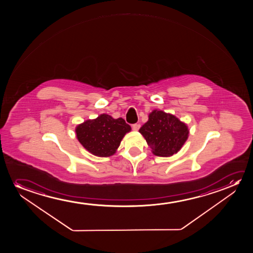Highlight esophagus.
Instances as JSON below:
<instances>
[{
	"mask_svg": "<svg viewBox=\"0 0 253 253\" xmlns=\"http://www.w3.org/2000/svg\"><path fill=\"white\" fill-rule=\"evenodd\" d=\"M139 128H140V125H138V124H135V125H132V129L133 130H138Z\"/></svg>",
	"mask_w": 253,
	"mask_h": 253,
	"instance_id": "1",
	"label": "esophagus"
}]
</instances>
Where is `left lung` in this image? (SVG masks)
Masks as SVG:
<instances>
[{"label":"left lung","instance_id":"left-lung-1","mask_svg":"<svg viewBox=\"0 0 253 253\" xmlns=\"http://www.w3.org/2000/svg\"><path fill=\"white\" fill-rule=\"evenodd\" d=\"M154 155L171 156L176 154L187 141L189 130L186 124L173 115L155 110L149 120L139 129Z\"/></svg>","mask_w":253,"mask_h":253}]
</instances>
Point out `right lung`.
Returning <instances> with one entry per match:
<instances>
[{
    "label": "right lung",
    "instance_id": "1",
    "mask_svg": "<svg viewBox=\"0 0 253 253\" xmlns=\"http://www.w3.org/2000/svg\"><path fill=\"white\" fill-rule=\"evenodd\" d=\"M131 130L122 118L114 119L102 114L76 127L77 138L94 156L108 157L114 155L125 134Z\"/></svg>",
    "mask_w": 253,
    "mask_h": 253
}]
</instances>
